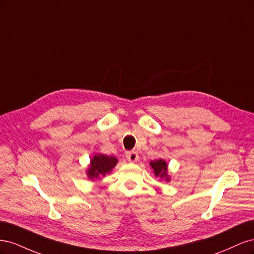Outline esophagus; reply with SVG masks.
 Segmentation results:
<instances>
[{
	"label": "esophagus",
	"instance_id": "1",
	"mask_svg": "<svg viewBox=\"0 0 254 254\" xmlns=\"http://www.w3.org/2000/svg\"><path fill=\"white\" fill-rule=\"evenodd\" d=\"M126 158L129 162H136L139 160V155H137L136 151H127Z\"/></svg>",
	"mask_w": 254,
	"mask_h": 254
}]
</instances>
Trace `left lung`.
<instances>
[{
  "instance_id": "1",
  "label": "left lung",
  "mask_w": 254,
  "mask_h": 254,
  "mask_svg": "<svg viewBox=\"0 0 254 254\" xmlns=\"http://www.w3.org/2000/svg\"><path fill=\"white\" fill-rule=\"evenodd\" d=\"M150 166L152 167L153 174L156 177L165 179V181H170V176L167 175V163L164 160L159 159L150 161Z\"/></svg>"
}]
</instances>
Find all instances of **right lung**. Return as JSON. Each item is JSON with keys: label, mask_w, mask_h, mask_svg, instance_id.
<instances>
[{"label": "right lung", "mask_w": 254, "mask_h": 254, "mask_svg": "<svg viewBox=\"0 0 254 254\" xmlns=\"http://www.w3.org/2000/svg\"><path fill=\"white\" fill-rule=\"evenodd\" d=\"M117 163L118 159L113 156L102 155V153L95 155L91 159L90 166L87 170L88 178L93 180L106 176V174H109L113 170Z\"/></svg>", "instance_id": "obj_1"}]
</instances>
